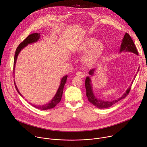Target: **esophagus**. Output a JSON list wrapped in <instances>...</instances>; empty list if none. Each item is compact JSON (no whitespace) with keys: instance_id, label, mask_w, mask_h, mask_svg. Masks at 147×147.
<instances>
[{"instance_id":"esophagus-1","label":"esophagus","mask_w":147,"mask_h":147,"mask_svg":"<svg viewBox=\"0 0 147 147\" xmlns=\"http://www.w3.org/2000/svg\"><path fill=\"white\" fill-rule=\"evenodd\" d=\"M76 76H77L78 77L81 78H83L84 77V75L82 71H77V72L76 73Z\"/></svg>"}]
</instances>
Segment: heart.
Wrapping results in <instances>:
<instances>
[{
  "label": "heart",
  "mask_w": 147,
  "mask_h": 147,
  "mask_svg": "<svg viewBox=\"0 0 147 147\" xmlns=\"http://www.w3.org/2000/svg\"><path fill=\"white\" fill-rule=\"evenodd\" d=\"M104 50V45L101 42H97L94 37H89L80 45L77 51L78 53L88 51L83 57V62L87 65L94 64L101 57Z\"/></svg>",
  "instance_id": "heart-1"
}]
</instances>
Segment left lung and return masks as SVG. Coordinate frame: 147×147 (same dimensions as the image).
Returning a JSON list of instances; mask_svg holds the SVG:
<instances>
[{
    "instance_id": "1",
    "label": "left lung",
    "mask_w": 147,
    "mask_h": 147,
    "mask_svg": "<svg viewBox=\"0 0 147 147\" xmlns=\"http://www.w3.org/2000/svg\"><path fill=\"white\" fill-rule=\"evenodd\" d=\"M128 51V52H131L134 53V54L138 55V52L137 51V49L136 47V45L134 43V42H133L132 39L131 38V36L126 33L125 35L124 36V38H123L122 43L121 45V47H120L119 49V52L121 53V51ZM96 69H93L89 71V74L91 76L94 75V71H95ZM136 76H135L136 77ZM134 77V78H135ZM132 85V84H131ZM131 85L130 86V87H129L126 91L125 92L124 94L120 97L118 99L113 100V101H104L101 99L98 98L93 93L92 91V88L91 86V80H90V78L89 77H86V81H85V86H86V96L88 98V101L95 107H96L98 109H107L109 107H110L111 106L115 104L118 101L121 100V99L124 98L125 97H127V96L128 94V93L131 90Z\"/></svg>"
}]
</instances>
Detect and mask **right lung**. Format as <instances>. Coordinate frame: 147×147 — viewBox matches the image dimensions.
I'll use <instances>...</instances> for the list:
<instances>
[{
  "label": "right lung",
  "instance_id": "obj_1",
  "mask_svg": "<svg viewBox=\"0 0 147 147\" xmlns=\"http://www.w3.org/2000/svg\"><path fill=\"white\" fill-rule=\"evenodd\" d=\"M40 37V33H34L33 34H31L30 35H29L27 37H26L23 42H22L17 47L16 52H15V57H14V63H13V71H15V64L16 63V60H17V58L19 54L20 51L24 48L26 46H27L28 44H32L33 43L36 42L37 41H38V40ZM14 73V72H13ZM67 76H64L60 82V86L58 88V90L56 92V94H55V96H54V97L53 98V99L49 102L43 105H36L34 104H31L30 102H29L30 104H31L32 106L34 107L35 108L40 109V110H49L51 109L54 108L59 103V102L60 101L61 97H62V95H63V88L64 86L66 83L67 81ZM15 86L16 87V89L17 90V91L18 92L19 94L22 97L23 96L21 94V93L19 91V90L16 85L15 82Z\"/></svg>",
  "mask_w": 147,
  "mask_h": 147
}]
</instances>
